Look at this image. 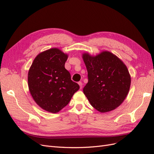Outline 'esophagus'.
I'll use <instances>...</instances> for the list:
<instances>
[{
    "instance_id": "1",
    "label": "esophagus",
    "mask_w": 154,
    "mask_h": 154,
    "mask_svg": "<svg viewBox=\"0 0 154 154\" xmlns=\"http://www.w3.org/2000/svg\"><path fill=\"white\" fill-rule=\"evenodd\" d=\"M78 85H80V88L82 89V87H83V83H82L81 82H78Z\"/></svg>"
}]
</instances>
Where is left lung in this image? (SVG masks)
<instances>
[{"label": "left lung", "instance_id": "8db88e82", "mask_svg": "<svg viewBox=\"0 0 154 154\" xmlns=\"http://www.w3.org/2000/svg\"><path fill=\"white\" fill-rule=\"evenodd\" d=\"M82 58L88 80L83 93L91 105L101 113L116 109L130 90L131 78L126 65L108 51L96 56L84 53Z\"/></svg>", "mask_w": 154, "mask_h": 154}]
</instances>
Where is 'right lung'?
<instances>
[{
    "label": "right lung",
    "mask_w": 154,
    "mask_h": 154,
    "mask_svg": "<svg viewBox=\"0 0 154 154\" xmlns=\"http://www.w3.org/2000/svg\"><path fill=\"white\" fill-rule=\"evenodd\" d=\"M67 58V54L51 48L37 55L29 68L27 82L30 94L36 103L49 112H58L80 88L65 68Z\"/></svg>",
    "instance_id": "1"
}]
</instances>
